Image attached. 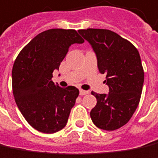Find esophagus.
Masks as SVG:
<instances>
[{
    "label": "esophagus",
    "mask_w": 158,
    "mask_h": 158,
    "mask_svg": "<svg viewBox=\"0 0 158 158\" xmlns=\"http://www.w3.org/2000/svg\"><path fill=\"white\" fill-rule=\"evenodd\" d=\"M87 94H89V91L87 90H82V89H80V95L81 96H85Z\"/></svg>",
    "instance_id": "1"
}]
</instances>
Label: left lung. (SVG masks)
<instances>
[{"instance_id":"left-lung-1","label":"left lung","mask_w":158,"mask_h":158,"mask_svg":"<svg viewBox=\"0 0 158 158\" xmlns=\"http://www.w3.org/2000/svg\"><path fill=\"white\" fill-rule=\"evenodd\" d=\"M91 45L101 74L106 75L109 94H97L96 105L90 111L94 124L104 131L125 125L140 101L144 72L136 47L116 33L108 29L78 30Z\"/></svg>"}]
</instances>
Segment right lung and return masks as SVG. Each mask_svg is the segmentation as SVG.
I'll use <instances>...</instances> for the list:
<instances>
[{
    "mask_svg": "<svg viewBox=\"0 0 158 158\" xmlns=\"http://www.w3.org/2000/svg\"><path fill=\"white\" fill-rule=\"evenodd\" d=\"M83 42L74 29H48L33 38L15 59L13 94L22 116L36 131L51 134L66 126L79 90L54 83L53 71L59 69L72 44Z\"/></svg>",
    "mask_w": 158,
    "mask_h": 158,
    "instance_id": "1",
    "label": "right lung"
}]
</instances>
